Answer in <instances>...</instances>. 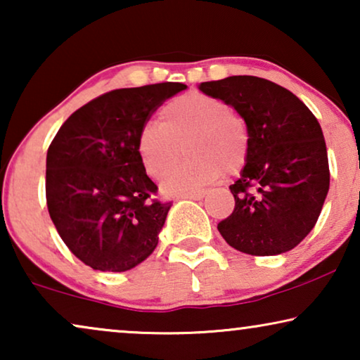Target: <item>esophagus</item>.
<instances>
[{"label": "esophagus", "instance_id": "obj_1", "mask_svg": "<svg viewBox=\"0 0 360 360\" xmlns=\"http://www.w3.org/2000/svg\"><path fill=\"white\" fill-rule=\"evenodd\" d=\"M205 196V191H195V193H185L180 195V198H188V200H201Z\"/></svg>", "mask_w": 360, "mask_h": 360}]
</instances>
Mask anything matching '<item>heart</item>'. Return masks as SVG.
<instances>
[{
    "label": "heart",
    "mask_w": 360,
    "mask_h": 360,
    "mask_svg": "<svg viewBox=\"0 0 360 360\" xmlns=\"http://www.w3.org/2000/svg\"><path fill=\"white\" fill-rule=\"evenodd\" d=\"M250 136L244 117L219 98L190 91L170 100L159 112V124L142 126L137 154L147 174L162 180L185 152L188 159L169 180L167 193H190L234 175L249 159Z\"/></svg>",
    "instance_id": "b5f03b06"
}]
</instances>
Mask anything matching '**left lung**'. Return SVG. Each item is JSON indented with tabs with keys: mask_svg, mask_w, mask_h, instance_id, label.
<instances>
[{
	"mask_svg": "<svg viewBox=\"0 0 360 360\" xmlns=\"http://www.w3.org/2000/svg\"><path fill=\"white\" fill-rule=\"evenodd\" d=\"M200 90L234 108L248 124L249 159L231 185L234 210L218 229L231 248L277 255L314 228L329 190L321 126L287 88L250 75L203 82Z\"/></svg>",
	"mask_w": 360,
	"mask_h": 360,
	"instance_id": "8db88e82",
	"label": "left lung"
}]
</instances>
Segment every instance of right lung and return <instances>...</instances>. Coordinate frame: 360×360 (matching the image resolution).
<instances>
[{
	"instance_id": "1",
	"label": "right lung",
	"mask_w": 360,
	"mask_h": 360,
	"mask_svg": "<svg viewBox=\"0 0 360 360\" xmlns=\"http://www.w3.org/2000/svg\"><path fill=\"white\" fill-rule=\"evenodd\" d=\"M185 88L164 82L108 91L73 112L49 146V214L70 252L93 270L126 272L159 244L172 201L155 198L137 136Z\"/></svg>"
}]
</instances>
